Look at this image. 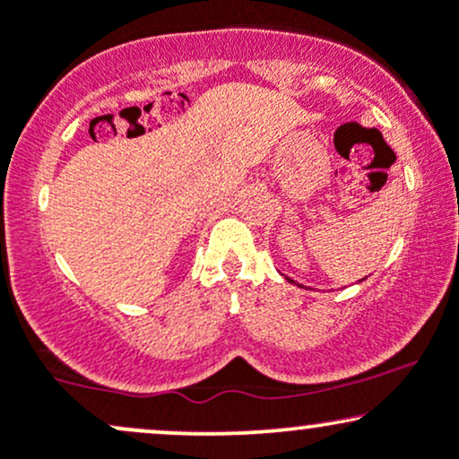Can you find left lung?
Returning <instances> with one entry per match:
<instances>
[{"label":"left lung","instance_id":"obj_1","mask_svg":"<svg viewBox=\"0 0 459 459\" xmlns=\"http://www.w3.org/2000/svg\"><path fill=\"white\" fill-rule=\"evenodd\" d=\"M287 281H289V278H287ZM291 282H293V281H291Z\"/></svg>","mask_w":459,"mask_h":459}]
</instances>
